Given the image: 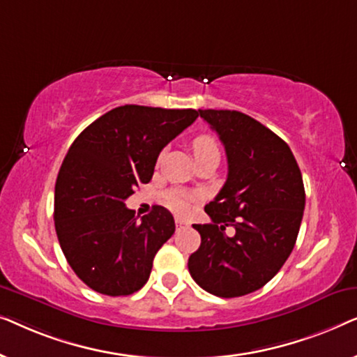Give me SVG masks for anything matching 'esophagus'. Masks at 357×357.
I'll return each instance as SVG.
<instances>
[{
  "instance_id": "obj_1",
  "label": "esophagus",
  "mask_w": 357,
  "mask_h": 357,
  "mask_svg": "<svg viewBox=\"0 0 357 357\" xmlns=\"http://www.w3.org/2000/svg\"><path fill=\"white\" fill-rule=\"evenodd\" d=\"M175 226L185 227V226H188V221H185V219H182V218H175Z\"/></svg>"
}]
</instances>
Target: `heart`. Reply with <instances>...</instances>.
I'll return each instance as SVG.
<instances>
[{
	"mask_svg": "<svg viewBox=\"0 0 357 357\" xmlns=\"http://www.w3.org/2000/svg\"><path fill=\"white\" fill-rule=\"evenodd\" d=\"M192 151L197 160L211 154H219L216 139L208 133L195 136L192 139ZM164 199H165V204H167V206L175 213H183L185 209H187L188 197L183 192H178V190H170V192L165 193Z\"/></svg>",
	"mask_w": 357,
	"mask_h": 357,
	"instance_id": "obj_1",
	"label": "heart"
}]
</instances>
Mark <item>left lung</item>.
Returning <instances> with one entry per match:
<instances>
[{
	"mask_svg": "<svg viewBox=\"0 0 357 357\" xmlns=\"http://www.w3.org/2000/svg\"><path fill=\"white\" fill-rule=\"evenodd\" d=\"M198 115L222 141L229 172L204 208L211 222L193 224L202 245L188 271L209 294L245 296L265 286L296 245L305 208L302 174L289 146L252 116L213 109Z\"/></svg>",
	"mask_w": 357,
	"mask_h": 357,
	"instance_id": "1",
	"label": "left lung"
}]
</instances>
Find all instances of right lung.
<instances>
[{
	"instance_id": "add662e5",
	"label": "right lung",
	"mask_w": 357,
	"mask_h": 357,
	"mask_svg": "<svg viewBox=\"0 0 357 357\" xmlns=\"http://www.w3.org/2000/svg\"><path fill=\"white\" fill-rule=\"evenodd\" d=\"M193 109L121 105L75 139L55 185V231L77 278L105 296H130L149 280L155 253L172 237L174 216L125 206L153 178L160 151L197 120Z\"/></svg>"
}]
</instances>
